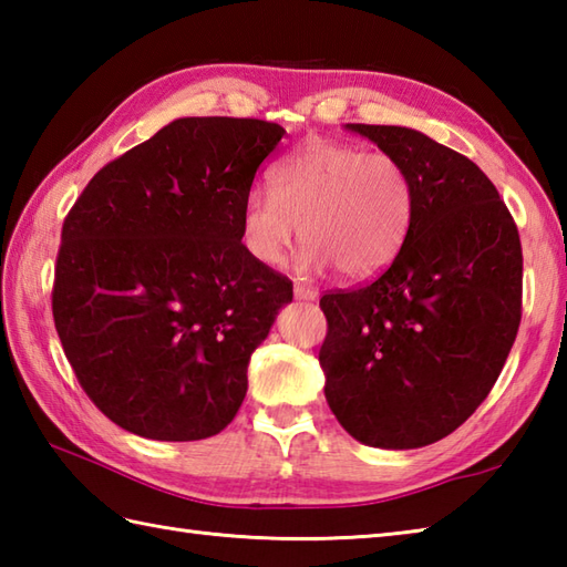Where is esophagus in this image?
<instances>
[{"mask_svg":"<svg viewBox=\"0 0 567 567\" xmlns=\"http://www.w3.org/2000/svg\"><path fill=\"white\" fill-rule=\"evenodd\" d=\"M295 297H297V299H307V302H315V299H319V292L315 290V287L295 285Z\"/></svg>","mask_w":567,"mask_h":567,"instance_id":"obj_1","label":"esophagus"}]
</instances>
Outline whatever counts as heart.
I'll use <instances>...</instances> for the list:
<instances>
[{"instance_id":"b5f03b06","label":"heart","mask_w":567,"mask_h":567,"mask_svg":"<svg viewBox=\"0 0 567 567\" xmlns=\"http://www.w3.org/2000/svg\"><path fill=\"white\" fill-rule=\"evenodd\" d=\"M270 195L250 192L240 214L248 256L275 268L299 236L307 270H339L346 280L380 275L412 226L414 185L384 151L311 138L270 175Z\"/></svg>"}]
</instances>
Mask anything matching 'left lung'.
Returning <instances> with one entry per match:
<instances>
[{"label": "left lung", "instance_id": "obj_1", "mask_svg": "<svg viewBox=\"0 0 567 567\" xmlns=\"http://www.w3.org/2000/svg\"><path fill=\"white\" fill-rule=\"evenodd\" d=\"M400 161L412 226L378 280L321 297L323 394L365 445L449 436L485 402L522 321V240L480 167L406 126L346 124Z\"/></svg>", "mask_w": 567, "mask_h": 567}]
</instances>
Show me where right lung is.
Masks as SVG:
<instances>
[{
    "label": "right lung",
    "instance_id": "1",
    "mask_svg": "<svg viewBox=\"0 0 567 567\" xmlns=\"http://www.w3.org/2000/svg\"><path fill=\"white\" fill-rule=\"evenodd\" d=\"M285 128L260 118H175L104 165L60 236L53 319L104 416L153 441L231 424L250 353L292 282L248 256L240 214Z\"/></svg>",
    "mask_w": 567,
    "mask_h": 567
}]
</instances>
